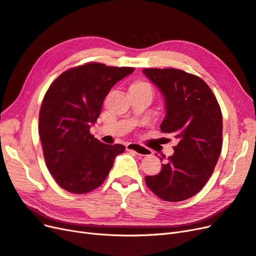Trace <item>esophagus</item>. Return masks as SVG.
<instances>
[{
  "label": "esophagus",
  "instance_id": "esophagus-1",
  "mask_svg": "<svg viewBox=\"0 0 256 256\" xmlns=\"http://www.w3.org/2000/svg\"><path fill=\"white\" fill-rule=\"evenodd\" d=\"M126 148L127 150H132L138 154H142V156H148V154L152 152V150L147 148V147L138 143H128L126 145Z\"/></svg>",
  "mask_w": 256,
  "mask_h": 256
}]
</instances>
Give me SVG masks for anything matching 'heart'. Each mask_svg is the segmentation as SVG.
<instances>
[{
  "label": "heart",
  "mask_w": 256,
  "mask_h": 256,
  "mask_svg": "<svg viewBox=\"0 0 256 256\" xmlns=\"http://www.w3.org/2000/svg\"><path fill=\"white\" fill-rule=\"evenodd\" d=\"M134 85H136V86H148V84L143 82V81H138L136 83H134Z\"/></svg>",
  "instance_id": "b5f03b06"
}]
</instances>
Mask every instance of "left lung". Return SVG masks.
I'll use <instances>...</instances> for the list:
<instances>
[{"mask_svg":"<svg viewBox=\"0 0 256 256\" xmlns=\"http://www.w3.org/2000/svg\"><path fill=\"white\" fill-rule=\"evenodd\" d=\"M143 74L164 98L160 129L178 141L159 174L146 176L154 194L168 202L196 196L212 176L222 148V113L212 90L198 76L175 68H145Z\"/></svg>","mask_w":256,"mask_h":256,"instance_id":"1","label":"left lung"}]
</instances>
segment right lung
<instances>
[{
	"mask_svg": "<svg viewBox=\"0 0 256 256\" xmlns=\"http://www.w3.org/2000/svg\"><path fill=\"white\" fill-rule=\"evenodd\" d=\"M132 67L88 63L70 68L53 81L40 112V138L49 172L64 190L83 194L102 186L114 159L125 152L90 134L106 96Z\"/></svg>",
	"mask_w": 256,
	"mask_h": 256,
	"instance_id": "add662e5",
	"label": "right lung"
}]
</instances>
